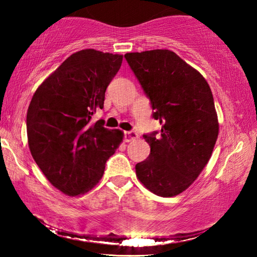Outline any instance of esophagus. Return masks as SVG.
Returning <instances> with one entry per match:
<instances>
[{
  "label": "esophagus",
  "instance_id": "1",
  "mask_svg": "<svg viewBox=\"0 0 257 257\" xmlns=\"http://www.w3.org/2000/svg\"><path fill=\"white\" fill-rule=\"evenodd\" d=\"M139 138V135L136 131H128L125 132V142L130 143V142H135Z\"/></svg>",
  "mask_w": 257,
  "mask_h": 257
}]
</instances>
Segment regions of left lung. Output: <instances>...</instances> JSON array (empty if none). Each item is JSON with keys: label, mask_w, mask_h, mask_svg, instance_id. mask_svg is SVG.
Instances as JSON below:
<instances>
[{"label": "left lung", "mask_w": 257, "mask_h": 257, "mask_svg": "<svg viewBox=\"0 0 257 257\" xmlns=\"http://www.w3.org/2000/svg\"><path fill=\"white\" fill-rule=\"evenodd\" d=\"M125 58L161 125L159 136H144L151 153L136 165L137 178L156 195L175 196L212 157L219 136L212 90L198 70L171 50L128 52Z\"/></svg>", "instance_id": "left-lung-1"}]
</instances>
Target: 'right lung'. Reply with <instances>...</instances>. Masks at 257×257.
Instances as JSON below:
<instances>
[{
  "mask_svg": "<svg viewBox=\"0 0 257 257\" xmlns=\"http://www.w3.org/2000/svg\"><path fill=\"white\" fill-rule=\"evenodd\" d=\"M122 55L94 49L77 51L37 87L27 112L28 144L49 182L70 196L85 194L103 177L105 164L124 138L103 120L105 91Z\"/></svg>",
  "mask_w": 257,
  "mask_h": 257,
  "instance_id": "obj_1",
  "label": "right lung"
}]
</instances>
